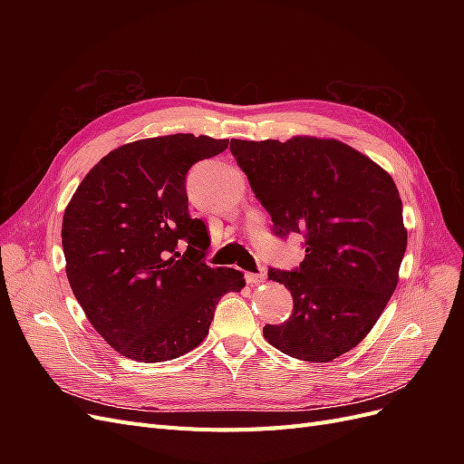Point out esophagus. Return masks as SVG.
Here are the masks:
<instances>
[{
	"instance_id": "esophagus-1",
	"label": "esophagus",
	"mask_w": 464,
	"mask_h": 464,
	"mask_svg": "<svg viewBox=\"0 0 464 464\" xmlns=\"http://www.w3.org/2000/svg\"><path fill=\"white\" fill-rule=\"evenodd\" d=\"M247 285H261L265 283V273H246Z\"/></svg>"
}]
</instances>
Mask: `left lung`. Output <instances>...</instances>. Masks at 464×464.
<instances>
[{"label":"left lung","mask_w":464,"mask_h":464,"mask_svg":"<svg viewBox=\"0 0 464 464\" xmlns=\"http://www.w3.org/2000/svg\"><path fill=\"white\" fill-rule=\"evenodd\" d=\"M230 150L275 234L305 237L300 269H269L294 310L263 327L266 343L304 362L343 356L366 339L399 283L406 228L395 181L336 139H232Z\"/></svg>","instance_id":"left-lung-1"}]
</instances>
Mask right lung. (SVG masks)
Masks as SVG:
<instances>
[{"label":"right lung","instance_id":"right-lung-1","mask_svg":"<svg viewBox=\"0 0 464 464\" xmlns=\"http://www.w3.org/2000/svg\"><path fill=\"white\" fill-rule=\"evenodd\" d=\"M227 147L228 139L193 133L121 145L65 208L69 286L91 325L125 358L184 356L203 343L224 294L246 286L240 271L205 263L207 227L188 210V170Z\"/></svg>","mask_w":464,"mask_h":464}]
</instances>
